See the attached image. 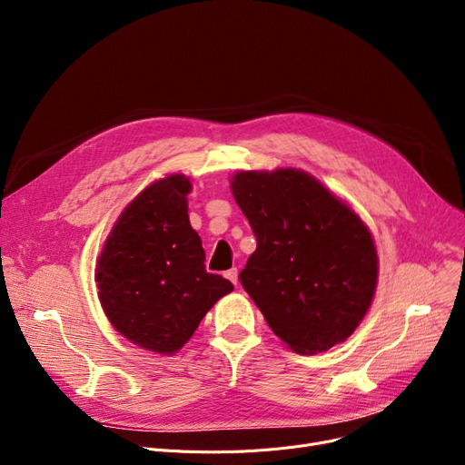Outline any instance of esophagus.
Returning a JSON list of instances; mask_svg holds the SVG:
<instances>
[{"mask_svg":"<svg viewBox=\"0 0 465 465\" xmlns=\"http://www.w3.org/2000/svg\"><path fill=\"white\" fill-rule=\"evenodd\" d=\"M237 275H239V272H237V267H232L230 272H226V279H230L233 284H237Z\"/></svg>","mask_w":465,"mask_h":465,"instance_id":"34e87169","label":"esophagus"}]
</instances>
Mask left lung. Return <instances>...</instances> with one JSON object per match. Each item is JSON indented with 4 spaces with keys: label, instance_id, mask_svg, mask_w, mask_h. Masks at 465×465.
Instances as JSON below:
<instances>
[{
    "label": "left lung",
    "instance_id": "1",
    "mask_svg": "<svg viewBox=\"0 0 465 465\" xmlns=\"http://www.w3.org/2000/svg\"><path fill=\"white\" fill-rule=\"evenodd\" d=\"M232 193L256 235L239 281L267 326L298 354L343 343L377 288L370 228L300 169L239 171Z\"/></svg>",
    "mask_w": 465,
    "mask_h": 465
}]
</instances>
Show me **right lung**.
Here are the masks:
<instances>
[{
	"label": "right lung",
	"mask_w": 465,
	"mask_h": 465,
	"mask_svg": "<svg viewBox=\"0 0 465 465\" xmlns=\"http://www.w3.org/2000/svg\"><path fill=\"white\" fill-rule=\"evenodd\" d=\"M184 175L146 186L122 211L97 258V298L114 330L134 345L175 354L233 284L205 272L202 239L190 226Z\"/></svg>",
	"instance_id": "1"
}]
</instances>
